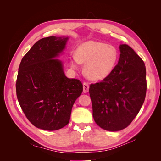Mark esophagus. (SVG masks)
<instances>
[{
	"instance_id": "34e87169",
	"label": "esophagus",
	"mask_w": 161,
	"mask_h": 161,
	"mask_svg": "<svg viewBox=\"0 0 161 161\" xmlns=\"http://www.w3.org/2000/svg\"><path fill=\"white\" fill-rule=\"evenodd\" d=\"M89 89V84L87 83V82H83V92H85V93L88 92Z\"/></svg>"
}]
</instances>
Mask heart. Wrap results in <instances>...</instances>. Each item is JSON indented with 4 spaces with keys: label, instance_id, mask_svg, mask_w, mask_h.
Listing matches in <instances>:
<instances>
[{
    "label": "heart",
    "instance_id": "heart-1",
    "mask_svg": "<svg viewBox=\"0 0 161 161\" xmlns=\"http://www.w3.org/2000/svg\"><path fill=\"white\" fill-rule=\"evenodd\" d=\"M118 52L111 45L104 43L88 41L80 44L70 60V65L76 69L80 64H85L86 76L92 80H103L108 77L118 60Z\"/></svg>",
    "mask_w": 161,
    "mask_h": 161
}]
</instances>
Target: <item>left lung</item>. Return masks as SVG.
<instances>
[{
	"label": "left lung",
	"instance_id": "8db88e82",
	"mask_svg": "<svg viewBox=\"0 0 161 161\" xmlns=\"http://www.w3.org/2000/svg\"><path fill=\"white\" fill-rule=\"evenodd\" d=\"M119 50L118 63L111 74L89 88L94 120L111 131L128 127L142 108L147 92L144 62L128 45H120Z\"/></svg>",
	"mask_w": 161,
	"mask_h": 161
}]
</instances>
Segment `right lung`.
Here are the masks:
<instances>
[{"label": "right lung", "mask_w": 161, "mask_h": 161, "mask_svg": "<svg viewBox=\"0 0 161 161\" xmlns=\"http://www.w3.org/2000/svg\"><path fill=\"white\" fill-rule=\"evenodd\" d=\"M68 37L50 36L37 41L22 58L16 82L19 105L37 128L53 131L69 123L72 106L82 92L79 80L65 76L56 59Z\"/></svg>", "instance_id": "1"}]
</instances>
